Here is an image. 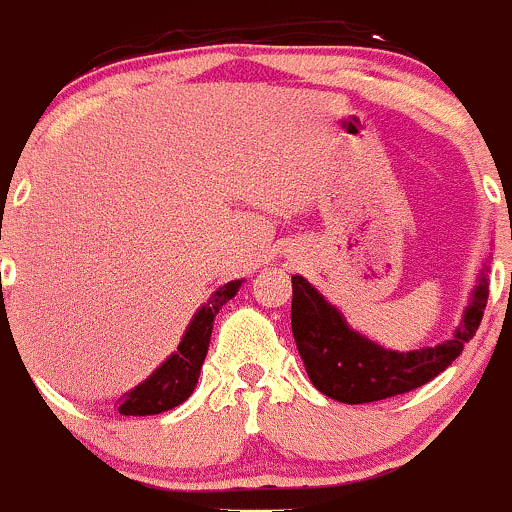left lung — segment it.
<instances>
[{
	"label": "left lung",
	"mask_w": 512,
	"mask_h": 512,
	"mask_svg": "<svg viewBox=\"0 0 512 512\" xmlns=\"http://www.w3.org/2000/svg\"><path fill=\"white\" fill-rule=\"evenodd\" d=\"M486 301L489 281L481 276L455 337L431 349L399 354L349 330L337 308H332L303 276H293L291 327L308 378L317 390L337 402L366 404L404 395L443 373L477 334Z\"/></svg>",
	"instance_id": "1"
}]
</instances>
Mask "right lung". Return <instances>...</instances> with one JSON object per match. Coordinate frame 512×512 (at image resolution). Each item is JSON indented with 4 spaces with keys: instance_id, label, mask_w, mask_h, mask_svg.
<instances>
[{
    "instance_id": "1",
    "label": "right lung",
    "mask_w": 512,
    "mask_h": 512,
    "mask_svg": "<svg viewBox=\"0 0 512 512\" xmlns=\"http://www.w3.org/2000/svg\"><path fill=\"white\" fill-rule=\"evenodd\" d=\"M240 284H243V281L223 284L221 289L209 298V303L202 305V310H199L195 320H192L190 327H187L178 351H175V354L170 356L149 380H144L142 385L134 387L132 392H125V395L117 399L115 407L120 414L125 416L161 414V411L178 407V404H182L192 395V390H195L197 378H199V370H202L204 356H207V349H209L211 322H214V317L221 310V305L236 296Z\"/></svg>"
}]
</instances>
